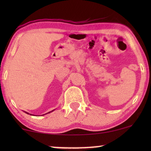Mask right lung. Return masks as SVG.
Masks as SVG:
<instances>
[{
  "label": "right lung",
  "instance_id": "1",
  "mask_svg": "<svg viewBox=\"0 0 151 151\" xmlns=\"http://www.w3.org/2000/svg\"><path fill=\"white\" fill-rule=\"evenodd\" d=\"M54 110H52V111L51 112H52V111H54ZM47 112V113H50V112ZM26 112V113H27V114H29V113H28V112ZM46 114H47V113H46ZM30 114V115H33V114ZM43 115H44V114H43Z\"/></svg>",
  "mask_w": 151,
  "mask_h": 151
}]
</instances>
